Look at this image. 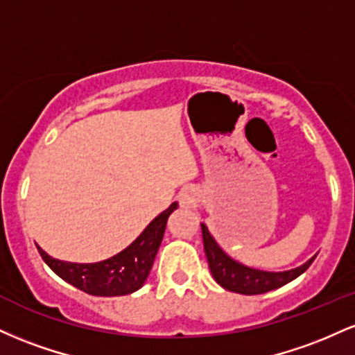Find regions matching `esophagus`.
Instances as JSON below:
<instances>
[{"label": "esophagus", "mask_w": 355, "mask_h": 355, "mask_svg": "<svg viewBox=\"0 0 355 355\" xmlns=\"http://www.w3.org/2000/svg\"><path fill=\"white\" fill-rule=\"evenodd\" d=\"M178 200H180V205L183 209H191V207L197 205L198 191L195 189H185L180 193V197H178Z\"/></svg>", "instance_id": "34e87169"}]
</instances>
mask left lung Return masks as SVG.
Instances as JSON below:
<instances>
[{"label": "left lung", "mask_w": 355, "mask_h": 355, "mask_svg": "<svg viewBox=\"0 0 355 355\" xmlns=\"http://www.w3.org/2000/svg\"><path fill=\"white\" fill-rule=\"evenodd\" d=\"M202 237H203V248H205L207 260L214 279L217 280L218 285H222L227 291L235 292V294L243 295H257L266 294V292L274 291V288L282 287V285L292 282L300 274H304L311 263L315 259V255L304 266L292 268L285 272H266L242 266L237 260L230 259L225 252L220 248V245L211 237L205 223H202Z\"/></svg>", "instance_id": "obj_1"}]
</instances>
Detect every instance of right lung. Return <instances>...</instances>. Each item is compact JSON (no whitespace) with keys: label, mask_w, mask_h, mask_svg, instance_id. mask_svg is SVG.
<instances>
[{"label":"right lung","mask_w":355,"mask_h":355,"mask_svg":"<svg viewBox=\"0 0 355 355\" xmlns=\"http://www.w3.org/2000/svg\"><path fill=\"white\" fill-rule=\"evenodd\" d=\"M177 209L178 203L173 202L168 209L148 223L135 242L130 243L120 254L101 262L71 263L53 259L40 247L38 252L56 275L89 295L115 297L132 294L145 284L164 239L166 220Z\"/></svg>","instance_id":"right-lung-1"}]
</instances>
